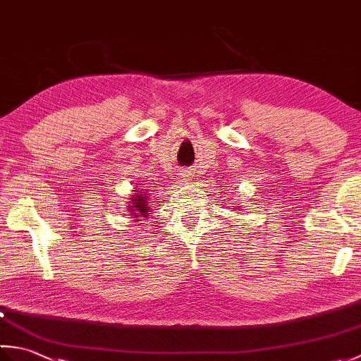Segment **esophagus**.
<instances>
[{
    "label": "esophagus",
    "mask_w": 361,
    "mask_h": 361,
    "mask_svg": "<svg viewBox=\"0 0 361 361\" xmlns=\"http://www.w3.org/2000/svg\"><path fill=\"white\" fill-rule=\"evenodd\" d=\"M176 175H178V176H176V178H178V181H181V183H185V181H188L190 178V172L186 171V169H180L178 173H176Z\"/></svg>",
    "instance_id": "1"
}]
</instances>
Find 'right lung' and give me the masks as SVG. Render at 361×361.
I'll return each instance as SVG.
<instances>
[{
	"mask_svg": "<svg viewBox=\"0 0 361 361\" xmlns=\"http://www.w3.org/2000/svg\"><path fill=\"white\" fill-rule=\"evenodd\" d=\"M128 208L132 209L135 217H137V216L145 217V214L150 212L149 211V202H147V198H145L144 192H141L140 195H135L132 198V206H128Z\"/></svg>",
	"mask_w": 361,
	"mask_h": 361,
	"instance_id": "1",
	"label": "right lung"
}]
</instances>
